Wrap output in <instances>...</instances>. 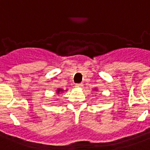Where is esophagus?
<instances>
[{
    "mask_svg": "<svg viewBox=\"0 0 150 150\" xmlns=\"http://www.w3.org/2000/svg\"><path fill=\"white\" fill-rule=\"evenodd\" d=\"M75 87L76 88H82L83 87V83H77V84H75Z\"/></svg>",
    "mask_w": 150,
    "mask_h": 150,
    "instance_id": "34e87169",
    "label": "esophagus"
}]
</instances>
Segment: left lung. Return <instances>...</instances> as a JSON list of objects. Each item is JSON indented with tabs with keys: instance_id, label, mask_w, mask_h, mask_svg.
Masks as SVG:
<instances>
[{
	"instance_id": "obj_1",
	"label": "left lung",
	"mask_w": 150,
	"mask_h": 150,
	"mask_svg": "<svg viewBox=\"0 0 150 150\" xmlns=\"http://www.w3.org/2000/svg\"><path fill=\"white\" fill-rule=\"evenodd\" d=\"M94 90H96V89H94Z\"/></svg>"
}]
</instances>
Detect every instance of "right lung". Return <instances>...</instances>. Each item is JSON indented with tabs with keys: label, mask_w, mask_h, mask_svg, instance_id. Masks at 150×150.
I'll return each instance as SVG.
<instances>
[{
	"label": "right lung",
	"mask_w": 150,
	"mask_h": 150,
	"mask_svg": "<svg viewBox=\"0 0 150 150\" xmlns=\"http://www.w3.org/2000/svg\"><path fill=\"white\" fill-rule=\"evenodd\" d=\"M62 91H64L62 89H61V88H58V89H57V91H56V92H57V94H59V93L62 92Z\"/></svg>",
	"instance_id": "obj_1"
}]
</instances>
